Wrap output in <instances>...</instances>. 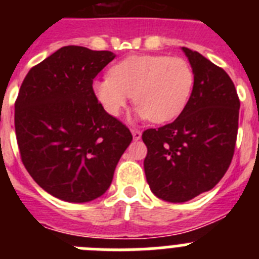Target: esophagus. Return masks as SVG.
Wrapping results in <instances>:
<instances>
[{
	"mask_svg": "<svg viewBox=\"0 0 259 259\" xmlns=\"http://www.w3.org/2000/svg\"><path fill=\"white\" fill-rule=\"evenodd\" d=\"M132 136H134V140H140L141 139V131L140 130H131Z\"/></svg>",
	"mask_w": 259,
	"mask_h": 259,
	"instance_id": "esophagus-1",
	"label": "esophagus"
}]
</instances>
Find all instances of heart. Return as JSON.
I'll use <instances>...</instances> for the list:
<instances>
[{
	"label": "heart",
	"instance_id": "heart-1",
	"mask_svg": "<svg viewBox=\"0 0 259 259\" xmlns=\"http://www.w3.org/2000/svg\"><path fill=\"white\" fill-rule=\"evenodd\" d=\"M193 84V68L185 59L132 56L114 65L110 77L95 80L92 88L110 115L118 116L134 96L137 116L164 123L182 113Z\"/></svg>",
	"mask_w": 259,
	"mask_h": 259
}]
</instances>
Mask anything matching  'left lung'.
<instances>
[{
    "label": "left lung",
    "mask_w": 259,
    "mask_h": 259,
    "mask_svg": "<svg viewBox=\"0 0 259 259\" xmlns=\"http://www.w3.org/2000/svg\"><path fill=\"white\" fill-rule=\"evenodd\" d=\"M194 74L191 97L170 124L143 134L150 191L167 202H185L212 189L230 167L236 145L240 101L223 68L182 48Z\"/></svg>",
    "instance_id": "8db88e82"
}]
</instances>
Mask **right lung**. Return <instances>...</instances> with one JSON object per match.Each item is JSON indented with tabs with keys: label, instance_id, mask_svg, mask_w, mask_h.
Listing matches in <instances>:
<instances>
[{
	"label": "right lung",
	"instance_id": "obj_1",
	"mask_svg": "<svg viewBox=\"0 0 259 259\" xmlns=\"http://www.w3.org/2000/svg\"><path fill=\"white\" fill-rule=\"evenodd\" d=\"M115 54L63 47L32 67L15 101V134L32 179L54 197L89 202L113 182L132 141L98 102L93 79Z\"/></svg>",
	"mask_w": 259,
	"mask_h": 259
}]
</instances>
